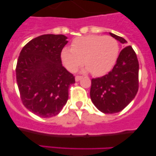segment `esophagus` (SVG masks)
I'll list each match as a JSON object with an SVG mask.
<instances>
[{"label": "esophagus", "mask_w": 156, "mask_h": 156, "mask_svg": "<svg viewBox=\"0 0 156 156\" xmlns=\"http://www.w3.org/2000/svg\"><path fill=\"white\" fill-rule=\"evenodd\" d=\"M82 78H83V77L80 76H76V81H78V80H80Z\"/></svg>", "instance_id": "obj_1"}]
</instances>
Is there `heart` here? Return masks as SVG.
Wrapping results in <instances>:
<instances>
[{"mask_svg":"<svg viewBox=\"0 0 156 156\" xmlns=\"http://www.w3.org/2000/svg\"><path fill=\"white\" fill-rule=\"evenodd\" d=\"M71 46L72 48H64L60 54L64 67L71 73L76 72L84 62L87 70L93 76H103L112 69L119 56V43L111 36L77 37Z\"/></svg>","mask_w":156,"mask_h":156,"instance_id":"obj_1","label":"heart"}]
</instances>
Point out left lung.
<instances>
[{"mask_svg":"<svg viewBox=\"0 0 156 156\" xmlns=\"http://www.w3.org/2000/svg\"><path fill=\"white\" fill-rule=\"evenodd\" d=\"M122 44L127 41L110 33ZM139 62L130 45L119 53L115 65L108 74L92 78L90 97L94 105L105 114L121 112L133 100L139 90Z\"/></svg>","mask_w":156,"mask_h":156,"instance_id":"1","label":"left lung"}]
</instances>
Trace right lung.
I'll return each mask as SVG.
<instances>
[{
  "label": "right lung",
  "instance_id": "right-lung-1",
  "mask_svg": "<svg viewBox=\"0 0 156 156\" xmlns=\"http://www.w3.org/2000/svg\"><path fill=\"white\" fill-rule=\"evenodd\" d=\"M63 34H44L23 48L16 78L23 104L41 117H51L67 103L75 76L62 66L61 51L67 43Z\"/></svg>",
  "mask_w": 156,
  "mask_h": 156
}]
</instances>
